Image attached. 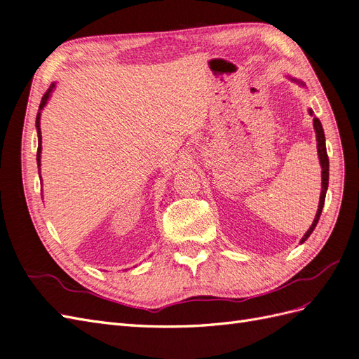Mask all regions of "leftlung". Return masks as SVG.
Instances as JSON below:
<instances>
[{
    "mask_svg": "<svg viewBox=\"0 0 359 359\" xmlns=\"http://www.w3.org/2000/svg\"><path fill=\"white\" fill-rule=\"evenodd\" d=\"M309 114L313 116V110H309ZM314 130L317 134V149H318V158H320V164H322V193H320V202H318V210H317V215L316 219L313 222L311 228L306 231V234L304 236V238L300 240V243H304V241L311 236V232L314 231L318 219H320L322 215V210L325 205V198H326V190H327V182H329V158H327V152H326V143H325V133H323V127H322V122L318 121V118H314Z\"/></svg>",
    "mask_w": 359,
    "mask_h": 359,
    "instance_id": "left-lung-1",
    "label": "left lung"
}]
</instances>
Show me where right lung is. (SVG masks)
<instances>
[{
  "label": "right lung",
  "mask_w": 359,
  "mask_h": 359,
  "mask_svg": "<svg viewBox=\"0 0 359 359\" xmlns=\"http://www.w3.org/2000/svg\"><path fill=\"white\" fill-rule=\"evenodd\" d=\"M54 89V84L50 86V89L46 90V93L42 96V101H41V105H39V110L43 109V105L46 104V100L50 98V93L51 90ZM36 128H37V134H39V148H37V164L41 166V151H42V147H41V142H42V135H41V111L37 113L36 116Z\"/></svg>",
  "instance_id": "1"
}]
</instances>
